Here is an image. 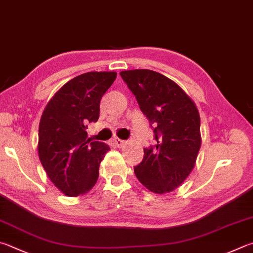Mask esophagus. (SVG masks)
Listing matches in <instances>:
<instances>
[{"mask_svg":"<svg viewBox=\"0 0 253 253\" xmlns=\"http://www.w3.org/2000/svg\"><path fill=\"white\" fill-rule=\"evenodd\" d=\"M126 140L119 139V138H115V144H116L118 147H123L124 145H126Z\"/></svg>","mask_w":253,"mask_h":253,"instance_id":"34e87169","label":"esophagus"}]
</instances>
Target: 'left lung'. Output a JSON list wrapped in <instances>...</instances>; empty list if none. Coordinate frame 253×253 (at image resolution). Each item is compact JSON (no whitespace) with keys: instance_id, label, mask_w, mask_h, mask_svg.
I'll return each instance as SVG.
<instances>
[{"instance_id":"obj_1","label":"left lung","mask_w":253,"mask_h":253,"mask_svg":"<svg viewBox=\"0 0 253 253\" xmlns=\"http://www.w3.org/2000/svg\"><path fill=\"white\" fill-rule=\"evenodd\" d=\"M140 109L155 126L157 145L144 148L134 167L147 189L163 195L173 191L195 168L201 146L198 108L177 83L150 70L121 72Z\"/></svg>"}]
</instances>
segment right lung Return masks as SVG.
<instances>
[{
  "mask_svg": "<svg viewBox=\"0 0 253 253\" xmlns=\"http://www.w3.org/2000/svg\"><path fill=\"white\" fill-rule=\"evenodd\" d=\"M116 72H88L63 85L45 106L39 126V157L48 178L64 195L93 189L109 146L87 138V124L97 122L103 95Z\"/></svg>",
  "mask_w": 253,
  "mask_h": 253,
  "instance_id": "right-lung-1",
  "label": "right lung"
}]
</instances>
